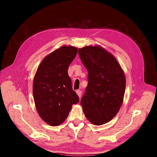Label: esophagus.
<instances>
[{
	"mask_svg": "<svg viewBox=\"0 0 157 157\" xmlns=\"http://www.w3.org/2000/svg\"><path fill=\"white\" fill-rule=\"evenodd\" d=\"M76 93H77L78 95L80 98L82 96V91L81 90H76Z\"/></svg>",
	"mask_w": 157,
	"mask_h": 157,
	"instance_id": "34e87169",
	"label": "esophagus"
}]
</instances>
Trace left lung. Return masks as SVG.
Here are the masks:
<instances>
[{"label": "left lung", "instance_id": "8db88e82", "mask_svg": "<svg viewBox=\"0 0 157 157\" xmlns=\"http://www.w3.org/2000/svg\"><path fill=\"white\" fill-rule=\"evenodd\" d=\"M78 54L88 73V84L80 103L86 118L101 125L118 113L125 91V77L117 59L101 47L79 48Z\"/></svg>", "mask_w": 157, "mask_h": 157}]
</instances>
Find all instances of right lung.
I'll list each match as a JSON object with an SVG mask.
<instances>
[{"mask_svg":"<svg viewBox=\"0 0 157 157\" xmlns=\"http://www.w3.org/2000/svg\"><path fill=\"white\" fill-rule=\"evenodd\" d=\"M78 48L63 46L45 57L33 82V96L39 115L51 126L62 124L79 97L72 89L67 70Z\"/></svg>","mask_w":157,"mask_h":157,"instance_id":"obj_1","label":"right lung"}]
</instances>
